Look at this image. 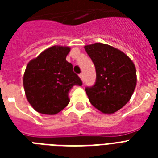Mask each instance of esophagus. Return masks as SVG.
Returning a JSON list of instances; mask_svg holds the SVG:
<instances>
[{"label": "esophagus", "mask_w": 158, "mask_h": 158, "mask_svg": "<svg viewBox=\"0 0 158 158\" xmlns=\"http://www.w3.org/2000/svg\"><path fill=\"white\" fill-rule=\"evenodd\" d=\"M79 78H80V79H81L82 81L84 82V74H79Z\"/></svg>", "instance_id": "34e87169"}]
</instances>
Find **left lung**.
Listing matches in <instances>:
<instances>
[{
    "instance_id": "obj_1",
    "label": "left lung",
    "mask_w": 158,
    "mask_h": 158,
    "mask_svg": "<svg viewBox=\"0 0 158 158\" xmlns=\"http://www.w3.org/2000/svg\"><path fill=\"white\" fill-rule=\"evenodd\" d=\"M96 68V83L85 91L89 102L101 112L113 114L130 101L137 84L132 60L117 48L97 43L84 46Z\"/></svg>"
}]
</instances>
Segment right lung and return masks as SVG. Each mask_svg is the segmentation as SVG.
Returning <instances> with one entry per match:
<instances>
[{"label":"right lung","mask_w":158,"mask_h":158,"mask_svg":"<svg viewBox=\"0 0 158 158\" xmlns=\"http://www.w3.org/2000/svg\"><path fill=\"white\" fill-rule=\"evenodd\" d=\"M70 48L53 46L31 60L23 74L26 98L36 111L56 115L69 102L68 94L82 81L66 60Z\"/></svg>","instance_id":"right-lung-1"}]
</instances>
